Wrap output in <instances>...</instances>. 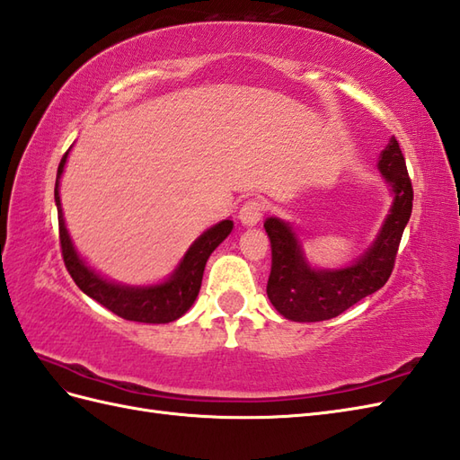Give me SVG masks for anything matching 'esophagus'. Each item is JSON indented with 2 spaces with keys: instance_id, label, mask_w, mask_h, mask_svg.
<instances>
[{
  "instance_id": "34e87169",
  "label": "esophagus",
  "mask_w": 460,
  "mask_h": 460,
  "mask_svg": "<svg viewBox=\"0 0 460 460\" xmlns=\"http://www.w3.org/2000/svg\"><path fill=\"white\" fill-rule=\"evenodd\" d=\"M264 216V204L261 202V199H246V202L243 204V208L239 209V219L243 226H256L258 221L262 219Z\"/></svg>"
}]
</instances>
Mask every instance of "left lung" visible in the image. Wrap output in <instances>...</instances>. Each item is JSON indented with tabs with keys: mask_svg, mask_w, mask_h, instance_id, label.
<instances>
[{
	"mask_svg": "<svg viewBox=\"0 0 460 460\" xmlns=\"http://www.w3.org/2000/svg\"><path fill=\"white\" fill-rule=\"evenodd\" d=\"M394 202L367 252L342 270H314L303 258L289 223L268 217L264 229L272 244V270L266 293L276 311L296 323H319L342 314L351 305L381 289L393 274L396 252L411 216V181L398 141L391 137L379 159Z\"/></svg>",
	"mask_w": 460,
	"mask_h": 460,
	"instance_id": "obj_1",
	"label": "left lung"
}]
</instances>
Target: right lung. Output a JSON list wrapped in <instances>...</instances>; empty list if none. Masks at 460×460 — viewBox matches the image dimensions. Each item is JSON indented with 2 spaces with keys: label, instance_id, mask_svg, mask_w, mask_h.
I'll return each instance as SVG.
<instances>
[{
  "label": "right lung",
  "instance_id": "1",
  "mask_svg": "<svg viewBox=\"0 0 460 460\" xmlns=\"http://www.w3.org/2000/svg\"><path fill=\"white\" fill-rule=\"evenodd\" d=\"M67 159V151L60 161V167H58L56 174V188H54V199L58 206V226H60V246H62V256L64 264L67 268L69 276L75 281V286L89 296L101 303L102 307H107L114 314L122 316L126 321L134 323H147V324H164L172 323L192 307V303L198 297L199 286H202V276L204 268L209 254L214 252L217 246L227 239V234L233 229V221L226 219L219 221L217 226L204 231L199 237L192 243L190 249L184 254L179 268L174 270L172 276L163 281L159 286H149V288H129L112 284L101 278L97 272L81 261L77 251L74 249L72 239H69L64 214H62V204H60V192H58V186H60V176L64 172V164Z\"/></svg>",
  "mask_w": 460,
  "mask_h": 460
}]
</instances>
